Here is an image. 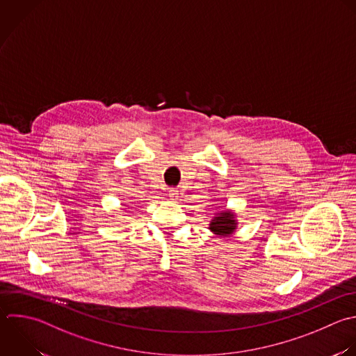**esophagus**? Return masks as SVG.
Here are the masks:
<instances>
[{"mask_svg": "<svg viewBox=\"0 0 356 356\" xmlns=\"http://www.w3.org/2000/svg\"><path fill=\"white\" fill-rule=\"evenodd\" d=\"M168 195H170L171 199H175V197H178V191L174 189V188H171V189L168 191Z\"/></svg>", "mask_w": 356, "mask_h": 356, "instance_id": "1", "label": "esophagus"}]
</instances>
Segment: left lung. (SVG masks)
Instances as JSON below:
<instances>
[{
  "label": "left lung",
  "instance_id": "1",
  "mask_svg": "<svg viewBox=\"0 0 356 356\" xmlns=\"http://www.w3.org/2000/svg\"><path fill=\"white\" fill-rule=\"evenodd\" d=\"M235 227H236V221L234 218V213L231 211L217 213L213 221L210 222V231L221 236H227L232 234L235 231Z\"/></svg>",
  "mask_w": 356,
  "mask_h": 356
}]
</instances>
